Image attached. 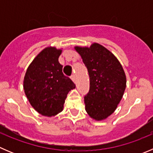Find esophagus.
I'll return each instance as SVG.
<instances>
[{
    "label": "esophagus",
    "instance_id": "34e87169",
    "mask_svg": "<svg viewBox=\"0 0 153 153\" xmlns=\"http://www.w3.org/2000/svg\"><path fill=\"white\" fill-rule=\"evenodd\" d=\"M71 79H72V81H73V82H75V75H72V76H71Z\"/></svg>",
    "mask_w": 153,
    "mask_h": 153
}]
</instances>
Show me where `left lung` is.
<instances>
[{
  "label": "left lung",
  "mask_w": 153,
  "mask_h": 153,
  "mask_svg": "<svg viewBox=\"0 0 153 153\" xmlns=\"http://www.w3.org/2000/svg\"><path fill=\"white\" fill-rule=\"evenodd\" d=\"M89 75V91L84 97L85 109L95 121L105 120L116 109L124 95L126 78L118 58L98 43L89 47H74Z\"/></svg>",
  "instance_id": "obj_1"
}]
</instances>
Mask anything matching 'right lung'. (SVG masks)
Returning <instances> with one entry per match:
<instances>
[{"label":"right lung","mask_w":153,"mask_h":153,"mask_svg":"<svg viewBox=\"0 0 153 153\" xmlns=\"http://www.w3.org/2000/svg\"><path fill=\"white\" fill-rule=\"evenodd\" d=\"M62 52L55 47L44 48L27 68L24 89L29 102L38 113L52 117L64 109L67 94L75 85L62 72L58 62Z\"/></svg>","instance_id":"add662e5"}]
</instances>
